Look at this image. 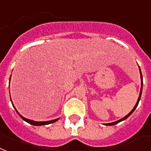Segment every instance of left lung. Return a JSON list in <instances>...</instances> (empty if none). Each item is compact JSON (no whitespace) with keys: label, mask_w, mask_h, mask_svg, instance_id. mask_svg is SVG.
I'll return each instance as SVG.
<instances>
[{"label":"left lung","mask_w":151,"mask_h":151,"mask_svg":"<svg viewBox=\"0 0 151 151\" xmlns=\"http://www.w3.org/2000/svg\"><path fill=\"white\" fill-rule=\"evenodd\" d=\"M139 70H140V68H139ZM140 73H141V79H142V87H141V91H140V94H139V97H138V101H137V103H136V105L134 106V107L133 108V110L130 111V112L127 114V116H125L124 118H122V119H120V120H118V121L117 122H112V123H108L106 124V125H108V126H112V125H115V124L118 123V122H120L122 121H123V120H125V119H127L128 117H129L131 114H132L134 111V110L136 109V107L138 106V102H139V100H140V98H141V95H142V73H141V70H140Z\"/></svg>","instance_id":"left-lung-1"}]
</instances>
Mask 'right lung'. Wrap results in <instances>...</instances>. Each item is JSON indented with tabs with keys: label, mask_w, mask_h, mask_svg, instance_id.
Here are the masks:
<instances>
[{
	"label": "right lung",
	"mask_w": 151,
	"mask_h": 151,
	"mask_svg": "<svg viewBox=\"0 0 151 151\" xmlns=\"http://www.w3.org/2000/svg\"><path fill=\"white\" fill-rule=\"evenodd\" d=\"M16 110V109H15ZM17 111V110H16ZM18 114V112H17ZM20 117L24 120L25 122H27L28 123L31 124V125H33V126H42V125H48V124H50V123H53V122H55L58 120V118H57V119H54V120H51V121H47V122H35V121H33V120H29V119H26V118H24V117H22L21 114H19Z\"/></svg>",
	"instance_id": "obj_1"
}]
</instances>
